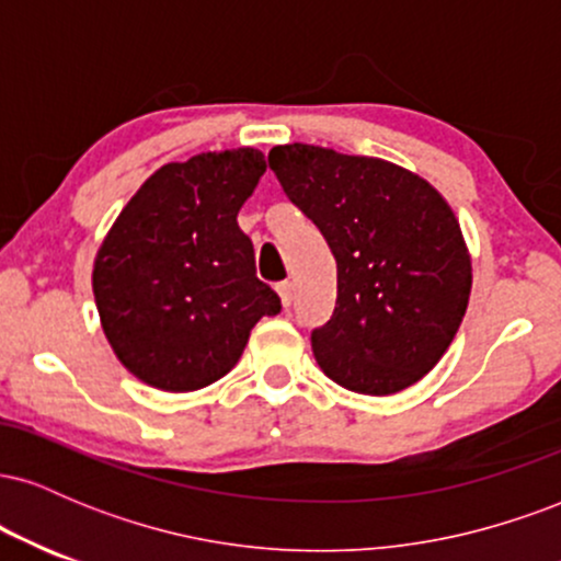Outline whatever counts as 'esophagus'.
Instances as JSON below:
<instances>
[{
  "mask_svg": "<svg viewBox=\"0 0 561 561\" xmlns=\"http://www.w3.org/2000/svg\"><path fill=\"white\" fill-rule=\"evenodd\" d=\"M276 293H279V300H282V306L285 308H289L293 306V282H282V285H276Z\"/></svg>",
  "mask_w": 561,
  "mask_h": 561,
  "instance_id": "1",
  "label": "esophagus"
}]
</instances>
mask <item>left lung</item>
<instances>
[{
    "mask_svg": "<svg viewBox=\"0 0 561 561\" xmlns=\"http://www.w3.org/2000/svg\"><path fill=\"white\" fill-rule=\"evenodd\" d=\"M268 165L337 263V300L311 332L332 382L390 396L420 382L465 319L472 261L440 192L379 158L279 145Z\"/></svg>",
    "mask_w": 561,
    "mask_h": 561,
    "instance_id": "8db88e82",
    "label": "left lung"
}]
</instances>
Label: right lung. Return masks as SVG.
<instances>
[{
  "instance_id": "1",
  "label": "right lung",
  "mask_w": 561,
  "mask_h": 561,
  "mask_svg": "<svg viewBox=\"0 0 561 561\" xmlns=\"http://www.w3.org/2000/svg\"><path fill=\"white\" fill-rule=\"evenodd\" d=\"M263 173L266 158L253 147L169 163L107 231L92 274L96 311L118 362L141 382L171 392L216 382L240 362L259 319L282 311L237 224Z\"/></svg>"
}]
</instances>
